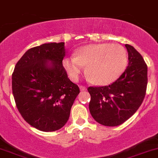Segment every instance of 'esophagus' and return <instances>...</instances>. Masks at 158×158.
Returning <instances> with one entry per match:
<instances>
[{"mask_svg":"<svg viewBox=\"0 0 158 158\" xmlns=\"http://www.w3.org/2000/svg\"><path fill=\"white\" fill-rule=\"evenodd\" d=\"M79 88H80V90L81 91L86 90V87H85V85H80V87H79Z\"/></svg>","mask_w":158,"mask_h":158,"instance_id":"34e87169","label":"esophagus"}]
</instances>
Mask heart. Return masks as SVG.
Masks as SVG:
<instances>
[{"instance_id": "1", "label": "heart", "mask_w": 158, "mask_h": 158, "mask_svg": "<svg viewBox=\"0 0 158 158\" xmlns=\"http://www.w3.org/2000/svg\"><path fill=\"white\" fill-rule=\"evenodd\" d=\"M128 56L123 47L118 44H91L78 50L77 56L66 57L63 64L69 77L76 81L85 67L91 82L99 85L115 81L125 71Z\"/></svg>"}]
</instances>
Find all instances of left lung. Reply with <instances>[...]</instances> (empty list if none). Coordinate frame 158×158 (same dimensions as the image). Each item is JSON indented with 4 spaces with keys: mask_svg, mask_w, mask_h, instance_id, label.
<instances>
[{
    "mask_svg": "<svg viewBox=\"0 0 158 158\" xmlns=\"http://www.w3.org/2000/svg\"><path fill=\"white\" fill-rule=\"evenodd\" d=\"M128 66L120 77L105 86H89V111L105 126H118L131 117L142 104L148 85V66L142 56L125 44Z\"/></svg>",
    "mask_w": 158,
    "mask_h": 158,
    "instance_id": "obj_1",
    "label": "left lung"
}]
</instances>
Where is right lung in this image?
I'll return each instance as SVG.
<instances>
[{
    "mask_svg": "<svg viewBox=\"0 0 158 158\" xmlns=\"http://www.w3.org/2000/svg\"><path fill=\"white\" fill-rule=\"evenodd\" d=\"M64 43L44 44L28 49L12 73V92L23 118L42 131L65 125L79 88L63 66ZM52 62L49 64L47 61Z\"/></svg>",
    "mask_w": 158,
    "mask_h": 158,
    "instance_id": "obj_1",
    "label": "right lung"
}]
</instances>
